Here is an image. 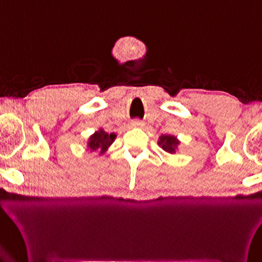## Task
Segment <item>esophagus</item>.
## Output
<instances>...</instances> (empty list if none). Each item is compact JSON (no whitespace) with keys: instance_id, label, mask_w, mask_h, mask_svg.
I'll use <instances>...</instances> for the list:
<instances>
[{"instance_id":"obj_1","label":"esophagus","mask_w":262,"mask_h":262,"mask_svg":"<svg viewBox=\"0 0 262 262\" xmlns=\"http://www.w3.org/2000/svg\"><path fill=\"white\" fill-rule=\"evenodd\" d=\"M130 124H132L133 127H143V126H144V122H143L140 119H134L130 122Z\"/></svg>"}]
</instances>
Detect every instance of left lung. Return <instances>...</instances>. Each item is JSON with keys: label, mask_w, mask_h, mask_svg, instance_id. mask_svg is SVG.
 Here are the masks:
<instances>
[{"label": "left lung", "mask_w": 262, "mask_h": 262, "mask_svg": "<svg viewBox=\"0 0 262 262\" xmlns=\"http://www.w3.org/2000/svg\"><path fill=\"white\" fill-rule=\"evenodd\" d=\"M158 144L159 146L162 147L163 151L172 155V153H176V150L179 145V141L177 140V137L172 135H161L159 137Z\"/></svg>", "instance_id": "left-lung-1"}]
</instances>
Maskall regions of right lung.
Instances as JSON below:
<instances>
[{
	"label": "right lung",
	"instance_id": "1",
	"mask_svg": "<svg viewBox=\"0 0 262 262\" xmlns=\"http://www.w3.org/2000/svg\"><path fill=\"white\" fill-rule=\"evenodd\" d=\"M115 133H109L104 132L103 129H99L95 132L93 135L89 138V142H87V147L91 152L93 151H100V155H103V153L109 148V146L114 143L116 138Z\"/></svg>",
	"mask_w": 262,
	"mask_h": 262
}]
</instances>
